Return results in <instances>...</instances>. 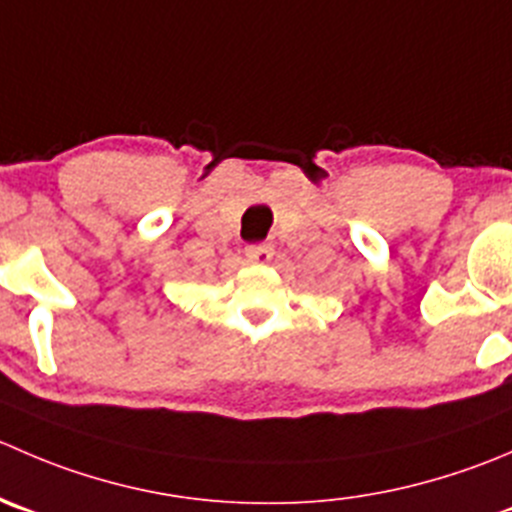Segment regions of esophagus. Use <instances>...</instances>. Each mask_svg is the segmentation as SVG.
I'll use <instances>...</instances> for the list:
<instances>
[{"instance_id":"esophagus-1","label":"esophagus","mask_w":512,"mask_h":512,"mask_svg":"<svg viewBox=\"0 0 512 512\" xmlns=\"http://www.w3.org/2000/svg\"><path fill=\"white\" fill-rule=\"evenodd\" d=\"M247 260L255 262V265H267V262L272 260V255H275V247L270 245V242H262V245H250L245 250Z\"/></svg>"}]
</instances>
